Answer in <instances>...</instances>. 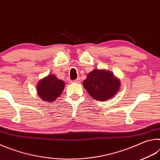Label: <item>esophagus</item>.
<instances>
[{
  "instance_id": "esophagus-1",
  "label": "esophagus",
  "mask_w": 160,
  "mask_h": 160,
  "mask_svg": "<svg viewBox=\"0 0 160 160\" xmlns=\"http://www.w3.org/2000/svg\"><path fill=\"white\" fill-rule=\"evenodd\" d=\"M72 82H73V83H80V78H78L76 80H73Z\"/></svg>"
}]
</instances>
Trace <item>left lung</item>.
I'll return each instance as SVG.
<instances>
[{
  "instance_id": "obj_1",
  "label": "left lung",
  "mask_w": 160,
  "mask_h": 160,
  "mask_svg": "<svg viewBox=\"0 0 160 160\" xmlns=\"http://www.w3.org/2000/svg\"><path fill=\"white\" fill-rule=\"evenodd\" d=\"M83 86L94 99L107 101L113 97L120 87L119 80L109 71L95 69L88 75Z\"/></svg>"
}]
</instances>
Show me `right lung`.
Here are the masks:
<instances>
[{
	"label": "right lung",
	"instance_id": "1",
	"mask_svg": "<svg viewBox=\"0 0 160 160\" xmlns=\"http://www.w3.org/2000/svg\"><path fill=\"white\" fill-rule=\"evenodd\" d=\"M65 87L63 81L58 80L55 75H48L39 81L37 86L40 98L46 102H53L60 96Z\"/></svg>",
	"mask_w": 160,
	"mask_h": 160
}]
</instances>
